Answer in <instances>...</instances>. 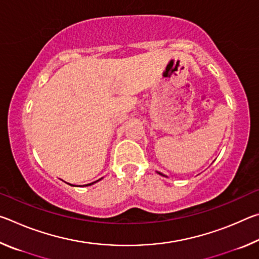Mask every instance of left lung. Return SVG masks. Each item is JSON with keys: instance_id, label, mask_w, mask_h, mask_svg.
Here are the masks:
<instances>
[{"instance_id": "1", "label": "left lung", "mask_w": 259, "mask_h": 259, "mask_svg": "<svg viewBox=\"0 0 259 259\" xmlns=\"http://www.w3.org/2000/svg\"><path fill=\"white\" fill-rule=\"evenodd\" d=\"M159 174H160V175H162V174H161V172H159ZM162 176H163V175H162Z\"/></svg>"}]
</instances>
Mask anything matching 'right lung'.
<instances>
[{
    "label": "right lung",
    "mask_w": 259,
    "mask_h": 259,
    "mask_svg": "<svg viewBox=\"0 0 259 259\" xmlns=\"http://www.w3.org/2000/svg\"><path fill=\"white\" fill-rule=\"evenodd\" d=\"M99 181H100V179H99ZM96 182H98V181H96ZM96 182H94V183H96ZM94 183H90V184H88V185H85V186H89V185H93V184Z\"/></svg>",
    "instance_id": "1"
}]
</instances>
